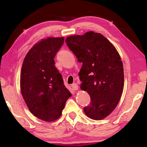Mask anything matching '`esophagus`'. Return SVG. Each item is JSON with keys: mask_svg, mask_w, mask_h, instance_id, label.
I'll return each mask as SVG.
<instances>
[{"mask_svg": "<svg viewBox=\"0 0 147 147\" xmlns=\"http://www.w3.org/2000/svg\"><path fill=\"white\" fill-rule=\"evenodd\" d=\"M71 87H72V89H73V90H78V86L76 83L72 84Z\"/></svg>", "mask_w": 147, "mask_h": 147, "instance_id": "1", "label": "esophagus"}]
</instances>
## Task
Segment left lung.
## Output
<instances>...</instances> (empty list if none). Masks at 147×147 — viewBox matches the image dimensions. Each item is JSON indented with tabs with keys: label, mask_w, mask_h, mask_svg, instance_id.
Returning a JSON list of instances; mask_svg holds the SVG:
<instances>
[{
	"label": "left lung",
	"mask_w": 147,
	"mask_h": 147,
	"mask_svg": "<svg viewBox=\"0 0 147 147\" xmlns=\"http://www.w3.org/2000/svg\"><path fill=\"white\" fill-rule=\"evenodd\" d=\"M65 42L83 64L79 73L81 88L91 98L83 111L90 119H103L116 107L123 93L124 69L120 55L100 33L88 32L70 36Z\"/></svg>",
	"instance_id": "obj_1"
}]
</instances>
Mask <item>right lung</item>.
I'll use <instances>...</instances> for the list:
<instances>
[{
	"instance_id": "add662e5",
	"label": "right lung",
	"mask_w": 147,
	"mask_h": 147,
	"mask_svg": "<svg viewBox=\"0 0 147 147\" xmlns=\"http://www.w3.org/2000/svg\"><path fill=\"white\" fill-rule=\"evenodd\" d=\"M64 38H48L27 53L21 71V92L32 113L40 119H57L71 96L64 85L54 59Z\"/></svg>"
}]
</instances>
